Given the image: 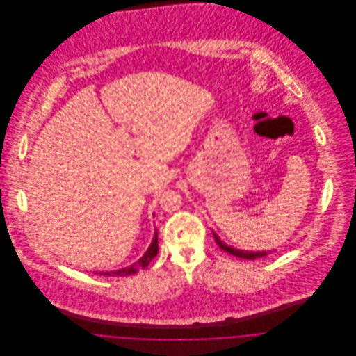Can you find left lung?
Wrapping results in <instances>:
<instances>
[{
  "label": "left lung",
  "instance_id": "8db88e82",
  "mask_svg": "<svg viewBox=\"0 0 356 356\" xmlns=\"http://www.w3.org/2000/svg\"><path fill=\"white\" fill-rule=\"evenodd\" d=\"M213 236H215L216 244L220 247L222 251H225V252H228V254H234V256H237V257H243V259H248V260H254V259H259V257H264V256H267V254H271L272 252V251H268V252H267V251H256V252H252V251H241V250H236V248H234V247L227 245L215 232H213Z\"/></svg>",
  "mask_w": 356,
  "mask_h": 356
}]
</instances>
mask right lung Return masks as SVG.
Returning <instances> with one entry per match:
<instances>
[{"instance_id":"right-lung-1","label":"right lung","mask_w":356,"mask_h":356,"mask_svg":"<svg viewBox=\"0 0 356 356\" xmlns=\"http://www.w3.org/2000/svg\"><path fill=\"white\" fill-rule=\"evenodd\" d=\"M159 252V243H157V229L154 231L153 234V240L149 245V248L147 250V252L143 254L135 264H132L131 267H127V268H121L118 271H106V272H96V273H100V275H105V276H128V275H134L138 270L141 268H145L151 261H152L153 257Z\"/></svg>"}]
</instances>
